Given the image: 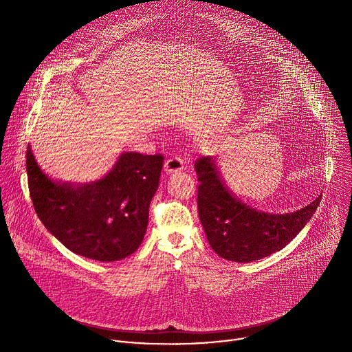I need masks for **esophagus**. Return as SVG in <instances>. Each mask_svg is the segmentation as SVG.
<instances>
[{"instance_id": "obj_1", "label": "esophagus", "mask_w": 352, "mask_h": 352, "mask_svg": "<svg viewBox=\"0 0 352 352\" xmlns=\"http://www.w3.org/2000/svg\"><path fill=\"white\" fill-rule=\"evenodd\" d=\"M184 170V160L179 157H170L164 163V171L166 174H173Z\"/></svg>"}]
</instances>
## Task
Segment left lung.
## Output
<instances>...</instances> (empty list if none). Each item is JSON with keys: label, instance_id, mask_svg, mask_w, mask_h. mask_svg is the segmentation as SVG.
<instances>
[{"label": "left lung", "instance_id": "obj_1", "mask_svg": "<svg viewBox=\"0 0 352 352\" xmlns=\"http://www.w3.org/2000/svg\"><path fill=\"white\" fill-rule=\"evenodd\" d=\"M195 171L200 223L212 249L227 261L248 263L278 252L307 226L320 204L319 196L296 212L266 213L232 196L212 156L199 157Z\"/></svg>", "mask_w": 352, "mask_h": 352}]
</instances>
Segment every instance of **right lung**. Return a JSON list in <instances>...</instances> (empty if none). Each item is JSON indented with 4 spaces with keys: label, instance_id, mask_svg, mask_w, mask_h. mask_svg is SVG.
<instances>
[{
    "label": "right lung",
    "instance_id": "obj_1",
    "mask_svg": "<svg viewBox=\"0 0 352 352\" xmlns=\"http://www.w3.org/2000/svg\"><path fill=\"white\" fill-rule=\"evenodd\" d=\"M163 162L160 155L124 152L103 178L68 182L48 177L28 146L26 171L34 210L71 252L98 262L125 259L146 234Z\"/></svg>",
    "mask_w": 352,
    "mask_h": 352
}]
</instances>
